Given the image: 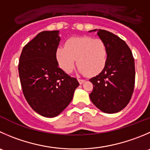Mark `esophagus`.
Instances as JSON below:
<instances>
[{
  "label": "esophagus",
  "instance_id": "obj_1",
  "mask_svg": "<svg viewBox=\"0 0 150 150\" xmlns=\"http://www.w3.org/2000/svg\"><path fill=\"white\" fill-rule=\"evenodd\" d=\"M78 82H79L80 84H82L85 82V80H83V79H78Z\"/></svg>",
  "mask_w": 150,
  "mask_h": 150
}]
</instances>
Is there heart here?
<instances>
[{"label":"heart","mask_w":150,"mask_h":150,"mask_svg":"<svg viewBox=\"0 0 150 150\" xmlns=\"http://www.w3.org/2000/svg\"><path fill=\"white\" fill-rule=\"evenodd\" d=\"M108 51L103 41L89 36L73 37L65 42L64 47L56 50V58L61 69L71 72L77 59L79 73L92 77L100 74L107 62Z\"/></svg>","instance_id":"heart-1"}]
</instances>
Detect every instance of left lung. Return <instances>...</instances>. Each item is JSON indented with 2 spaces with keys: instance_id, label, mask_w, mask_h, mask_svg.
<instances>
[{
  "instance_id": "1",
  "label": "left lung",
  "mask_w": 150,
  "mask_h": 150,
  "mask_svg": "<svg viewBox=\"0 0 150 150\" xmlns=\"http://www.w3.org/2000/svg\"><path fill=\"white\" fill-rule=\"evenodd\" d=\"M105 43L108 57L103 70L89 79L93 91L89 94L93 104L106 114H114L126 107L135 85V62L125 42L105 30H94Z\"/></svg>"
}]
</instances>
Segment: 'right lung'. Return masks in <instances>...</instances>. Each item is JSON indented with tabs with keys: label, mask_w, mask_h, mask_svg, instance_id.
Listing matches in <instances>:
<instances>
[{
	"label": "right lung",
	"mask_w": 150,
	"mask_h": 150,
	"mask_svg": "<svg viewBox=\"0 0 150 150\" xmlns=\"http://www.w3.org/2000/svg\"><path fill=\"white\" fill-rule=\"evenodd\" d=\"M59 30L42 31L25 45L18 66L25 98L33 110L45 117H55L70 103L79 86L59 67L56 50Z\"/></svg>",
	"instance_id": "obj_1"
}]
</instances>
